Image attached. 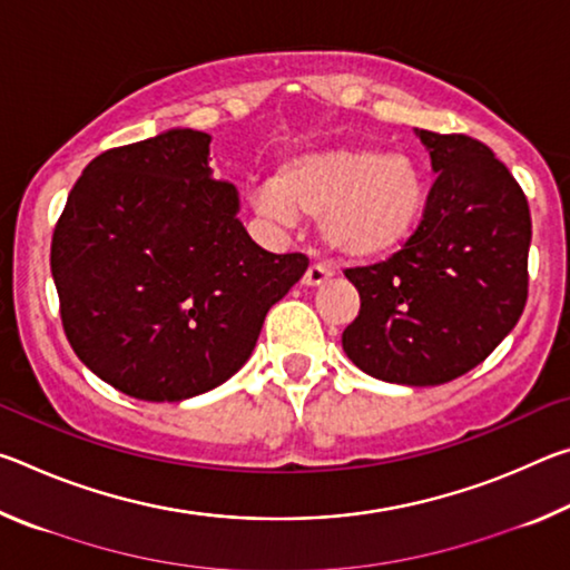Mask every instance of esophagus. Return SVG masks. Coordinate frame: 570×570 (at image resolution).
<instances>
[{
	"label": "esophagus",
	"mask_w": 570,
	"mask_h": 570,
	"mask_svg": "<svg viewBox=\"0 0 570 570\" xmlns=\"http://www.w3.org/2000/svg\"><path fill=\"white\" fill-rule=\"evenodd\" d=\"M330 278H332V268H326L324 264H312L304 274V284L306 286H322L324 282H330Z\"/></svg>",
	"instance_id": "1"
}]
</instances>
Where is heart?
<instances>
[{"label": "heart", "instance_id": "b5f03b06", "mask_svg": "<svg viewBox=\"0 0 570 570\" xmlns=\"http://www.w3.org/2000/svg\"><path fill=\"white\" fill-rule=\"evenodd\" d=\"M424 200L420 168L380 148L298 153L254 193L256 210L274 224L292 226L296 214L322 218L326 246L346 262L400 250L420 226Z\"/></svg>", "mask_w": 570, "mask_h": 570}]
</instances>
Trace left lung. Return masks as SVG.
Here are the masks:
<instances>
[{"mask_svg": "<svg viewBox=\"0 0 570 570\" xmlns=\"http://www.w3.org/2000/svg\"><path fill=\"white\" fill-rule=\"evenodd\" d=\"M438 178L420 226L387 262L346 268L360 314L342 346L382 382L445 384L478 366L528 302L530 208L485 142L414 130Z\"/></svg>", "mask_w": 570, "mask_h": 570, "instance_id": "1", "label": "left lung"}]
</instances>
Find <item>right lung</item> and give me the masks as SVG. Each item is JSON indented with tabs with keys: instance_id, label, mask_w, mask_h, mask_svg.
I'll use <instances>...</instances> for the list:
<instances>
[{
	"instance_id": "obj_1",
	"label": "right lung",
	"mask_w": 570,
	"mask_h": 570,
	"mask_svg": "<svg viewBox=\"0 0 570 570\" xmlns=\"http://www.w3.org/2000/svg\"><path fill=\"white\" fill-rule=\"evenodd\" d=\"M210 135L168 130L90 160L57 218L50 266L67 342L122 394L178 402L224 384L304 276L268 254L208 168Z\"/></svg>"
}]
</instances>
